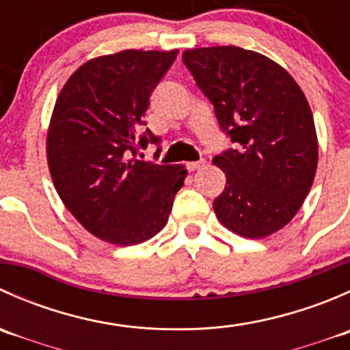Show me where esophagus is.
Returning a JSON list of instances; mask_svg holds the SVG:
<instances>
[{"label": "esophagus", "mask_w": 350, "mask_h": 350, "mask_svg": "<svg viewBox=\"0 0 350 350\" xmlns=\"http://www.w3.org/2000/svg\"><path fill=\"white\" fill-rule=\"evenodd\" d=\"M204 164V161H196V162H188L186 164V167H188V171H196V169H200L201 165Z\"/></svg>", "instance_id": "1"}]
</instances>
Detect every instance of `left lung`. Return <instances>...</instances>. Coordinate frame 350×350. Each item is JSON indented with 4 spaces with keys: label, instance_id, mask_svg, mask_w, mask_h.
Listing matches in <instances>:
<instances>
[{
    "label": "left lung",
    "instance_id": "1",
    "mask_svg": "<svg viewBox=\"0 0 350 350\" xmlns=\"http://www.w3.org/2000/svg\"><path fill=\"white\" fill-rule=\"evenodd\" d=\"M183 62L237 144L213 157L227 178L213 201L217 218L245 239L281 230L301 208L319 164L315 122L301 88L273 59L235 45L189 49Z\"/></svg>",
    "mask_w": 350,
    "mask_h": 350
}]
</instances>
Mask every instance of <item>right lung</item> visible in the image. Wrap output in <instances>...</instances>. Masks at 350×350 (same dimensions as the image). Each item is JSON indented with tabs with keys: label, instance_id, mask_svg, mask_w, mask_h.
<instances>
[{
	"label": "right lung",
	"instance_id": "add662e5",
	"mask_svg": "<svg viewBox=\"0 0 350 350\" xmlns=\"http://www.w3.org/2000/svg\"><path fill=\"white\" fill-rule=\"evenodd\" d=\"M178 51H122L84 62L59 93L47 164L62 203L90 234L115 245L152 239L167 224L183 165L137 159L159 139L142 132L150 94ZM161 152V149H157Z\"/></svg>",
	"mask_w": 350,
	"mask_h": 350
}]
</instances>
